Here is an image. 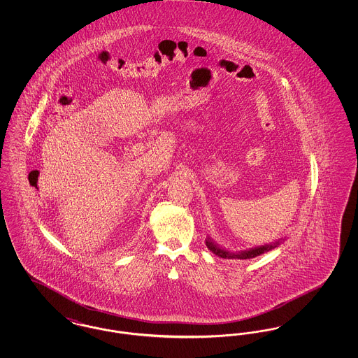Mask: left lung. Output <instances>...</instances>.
Returning <instances> with one entry per match:
<instances>
[{"instance_id": "1", "label": "left lung", "mask_w": 358, "mask_h": 358, "mask_svg": "<svg viewBox=\"0 0 358 358\" xmlns=\"http://www.w3.org/2000/svg\"><path fill=\"white\" fill-rule=\"evenodd\" d=\"M285 240H286V238H278L273 243H268V244L259 245V247H254V248H248V250H244V251H236V252L228 251V250L222 248L209 236L205 240V244H206L209 251H212L215 255L219 256V257H222V259H240V260H243V259H252V257L262 255L264 252H268V251H271L273 248L279 247Z\"/></svg>"}]
</instances>
